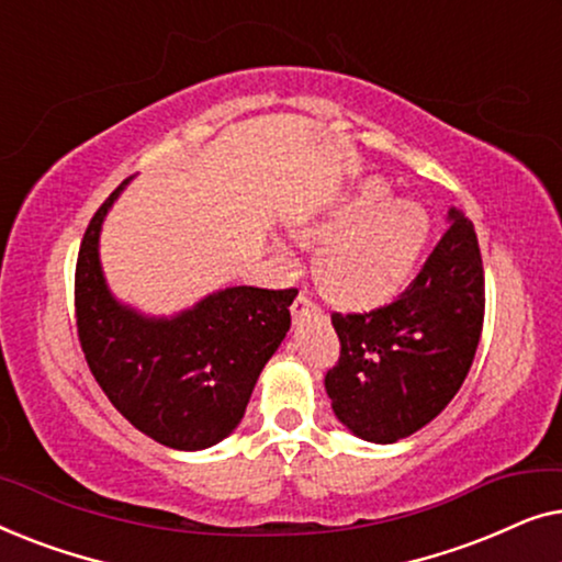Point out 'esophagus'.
Segmentation results:
<instances>
[{
  "mask_svg": "<svg viewBox=\"0 0 562 562\" xmlns=\"http://www.w3.org/2000/svg\"><path fill=\"white\" fill-rule=\"evenodd\" d=\"M306 312H319V304L312 302V299L306 296L304 291H299L296 299H294V304H291V314H294V317H299V314H306Z\"/></svg>",
  "mask_w": 562,
  "mask_h": 562,
  "instance_id": "34e87169",
  "label": "esophagus"
}]
</instances>
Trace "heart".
I'll return each instance as SVG.
<instances>
[{"mask_svg":"<svg viewBox=\"0 0 562 562\" xmlns=\"http://www.w3.org/2000/svg\"><path fill=\"white\" fill-rule=\"evenodd\" d=\"M368 179L342 202L296 229L299 243L319 248L317 279L337 304L379 306L409 283L427 245L429 220L409 199L386 196Z\"/></svg>","mask_w":562,"mask_h":562,"instance_id":"heart-1","label":"heart"}]
</instances>
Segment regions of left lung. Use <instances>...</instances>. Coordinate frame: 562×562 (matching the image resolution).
Instances as JSON below:
<instances>
[{"label":"left lung","instance_id":"obj_1","mask_svg":"<svg viewBox=\"0 0 562 562\" xmlns=\"http://www.w3.org/2000/svg\"><path fill=\"white\" fill-rule=\"evenodd\" d=\"M450 227L409 286L371 312L333 314L340 358L325 375L337 419L368 442L404 440L463 386L479 348L486 281L475 229Z\"/></svg>","mask_w":562,"mask_h":562}]
</instances>
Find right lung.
Returning <instances> with one entry per match:
<instances>
[{
	"label": "right lung",
	"instance_id": "obj_1",
	"mask_svg": "<svg viewBox=\"0 0 562 562\" xmlns=\"http://www.w3.org/2000/svg\"><path fill=\"white\" fill-rule=\"evenodd\" d=\"M127 181L91 217L76 260L83 358L114 409L143 435L173 450L212 448L240 425L260 371L289 333L296 289L233 286L171 319L120 304L99 266V229Z\"/></svg>",
	"mask_w": 562,
	"mask_h": 562
}]
</instances>
